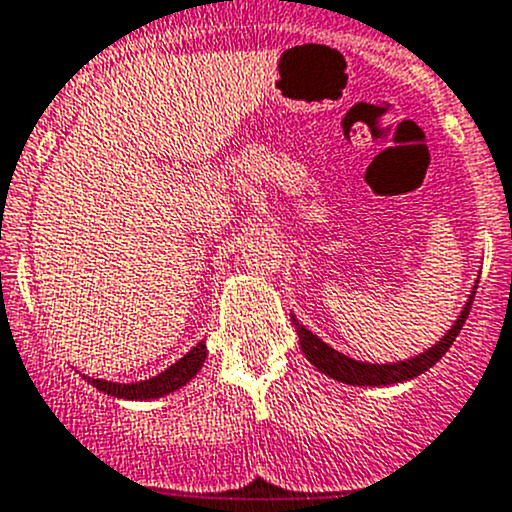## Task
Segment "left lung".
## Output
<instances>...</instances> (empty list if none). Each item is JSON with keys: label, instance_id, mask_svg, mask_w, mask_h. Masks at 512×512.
Instances as JSON below:
<instances>
[{"label": "left lung", "instance_id": "left-lung-1", "mask_svg": "<svg viewBox=\"0 0 512 512\" xmlns=\"http://www.w3.org/2000/svg\"><path fill=\"white\" fill-rule=\"evenodd\" d=\"M473 294L476 292H471L469 301L464 304V311H461L459 319L454 321V326L446 331L444 338H439V341L434 343L429 351L414 355V358H410V360H397V363H383V365L360 363V360H353V358H348V355L333 351L328 343L321 341L319 336H314L309 328L301 326L294 316H292V321H294V328H297V333H299L301 351H304L306 360H309L316 370H321V373L328 375V378L338 380V383L363 385V387L365 385H370V387L395 385V383H405V380H412V378H417V375H422L424 370L432 368L441 355L449 351L451 343H454L456 336H459L461 326H464L466 316H469Z\"/></svg>", "mask_w": 512, "mask_h": 512}]
</instances>
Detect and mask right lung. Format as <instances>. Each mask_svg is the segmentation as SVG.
Returning <instances> with one entry per match:
<instances>
[{"mask_svg":"<svg viewBox=\"0 0 512 512\" xmlns=\"http://www.w3.org/2000/svg\"><path fill=\"white\" fill-rule=\"evenodd\" d=\"M206 343H196V346L188 351L184 358L176 360L174 365L164 370V373L154 375V378L142 380V383H110V380H98V378H88V383L93 387H98L100 392L112 397H120V400H157V397L169 395V392L179 390L184 387L198 370L203 368L206 363Z\"/></svg>","mask_w":512,"mask_h":512,"instance_id":"obj_1","label":"right lung"}]
</instances>
